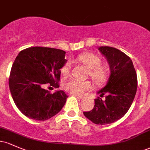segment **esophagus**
I'll list each match as a JSON object with an SVG mask.
<instances>
[{"instance_id":"1","label":"esophagus","mask_w":150,"mask_h":150,"mask_svg":"<svg viewBox=\"0 0 150 150\" xmlns=\"http://www.w3.org/2000/svg\"><path fill=\"white\" fill-rule=\"evenodd\" d=\"M73 96L77 98V99H82V98H83V97H82V96H78V95H73Z\"/></svg>"}]
</instances>
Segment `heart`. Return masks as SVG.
I'll use <instances>...</instances> for the list:
<instances>
[{
  "label": "heart",
  "instance_id": "1",
  "mask_svg": "<svg viewBox=\"0 0 150 150\" xmlns=\"http://www.w3.org/2000/svg\"><path fill=\"white\" fill-rule=\"evenodd\" d=\"M76 61L81 63L88 69L89 76L94 82L101 84L105 80L106 77V68L101 65V60L99 56L93 53H84L79 55ZM70 71V63L67 62L62 67L61 74L63 76H67ZM64 89L68 92L74 94H82L86 91L92 87L89 81H80L70 79L64 83Z\"/></svg>",
  "mask_w": 150,
  "mask_h": 150
}]
</instances>
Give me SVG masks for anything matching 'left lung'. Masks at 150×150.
Listing matches in <instances>:
<instances>
[{"label":"left lung","instance_id":"8db88e82","mask_svg":"<svg viewBox=\"0 0 150 150\" xmlns=\"http://www.w3.org/2000/svg\"><path fill=\"white\" fill-rule=\"evenodd\" d=\"M99 51L106 58L110 68L107 83L98 91L105 100L94 99L92 111L83 112L86 118L97 125L116 121L128 112L135 98L137 79L133 63L130 57L116 48L100 46Z\"/></svg>","mask_w":150,"mask_h":150}]
</instances>
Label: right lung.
Listing matches in <instances>:
<instances>
[{"mask_svg": "<svg viewBox=\"0 0 150 150\" xmlns=\"http://www.w3.org/2000/svg\"><path fill=\"white\" fill-rule=\"evenodd\" d=\"M65 56L63 50L39 46L18 53L10 71L9 87L15 105L25 116L46 120L64 106L68 95L63 90L51 94L44 86L49 83L59 87L61 69L67 63Z\"/></svg>", "mask_w": 150, "mask_h": 150, "instance_id": "1", "label": "right lung"}]
</instances>
